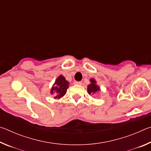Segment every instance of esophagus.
<instances>
[{
    "instance_id": "34e87169",
    "label": "esophagus",
    "mask_w": 151,
    "mask_h": 151,
    "mask_svg": "<svg viewBox=\"0 0 151 151\" xmlns=\"http://www.w3.org/2000/svg\"><path fill=\"white\" fill-rule=\"evenodd\" d=\"M74 85H82V82H81V81H75V82H74Z\"/></svg>"
}]
</instances>
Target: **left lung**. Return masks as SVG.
<instances>
[{
	"label": "left lung",
	"mask_w": 151,
	"mask_h": 151,
	"mask_svg": "<svg viewBox=\"0 0 151 151\" xmlns=\"http://www.w3.org/2000/svg\"><path fill=\"white\" fill-rule=\"evenodd\" d=\"M90 84L87 86V92L90 95H94L98 91L101 90L100 86L97 85L95 79L92 78L90 79Z\"/></svg>",
	"instance_id": "1"
}]
</instances>
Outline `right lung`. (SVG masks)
<instances>
[{"instance_id":"right-lung-1","label":"right lung","mask_w":151,"mask_h":151,"mask_svg":"<svg viewBox=\"0 0 151 151\" xmlns=\"http://www.w3.org/2000/svg\"><path fill=\"white\" fill-rule=\"evenodd\" d=\"M69 87V82L63 75H59L55 80L50 88V93L54 95V99H59L65 95L67 88Z\"/></svg>"}]
</instances>
